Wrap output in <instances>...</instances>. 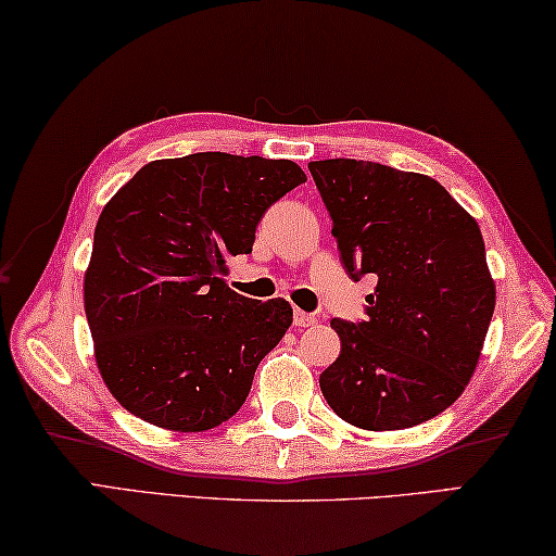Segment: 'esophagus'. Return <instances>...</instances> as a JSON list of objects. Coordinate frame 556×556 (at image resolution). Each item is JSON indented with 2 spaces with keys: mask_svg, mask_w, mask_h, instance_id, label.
Instances as JSON below:
<instances>
[{
  "mask_svg": "<svg viewBox=\"0 0 556 556\" xmlns=\"http://www.w3.org/2000/svg\"><path fill=\"white\" fill-rule=\"evenodd\" d=\"M293 323L295 327H307V325H315L317 317L311 315V313H303V311H295L293 313Z\"/></svg>",
  "mask_w": 556,
  "mask_h": 556,
  "instance_id": "obj_1",
  "label": "esophagus"
}]
</instances>
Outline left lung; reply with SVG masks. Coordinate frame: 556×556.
<instances>
[{
	"label": "left lung",
	"instance_id": "obj_1",
	"mask_svg": "<svg viewBox=\"0 0 556 556\" xmlns=\"http://www.w3.org/2000/svg\"><path fill=\"white\" fill-rule=\"evenodd\" d=\"M307 169L348 276L377 278L364 320L330 323L342 350L320 375L323 396L357 429L429 421L468 387L493 320L483 233L426 175L348 157Z\"/></svg>",
	"mask_w": 556,
	"mask_h": 556
}]
</instances>
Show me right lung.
Listing matches in <instances>:
<instances>
[{"mask_svg": "<svg viewBox=\"0 0 556 556\" xmlns=\"http://www.w3.org/2000/svg\"><path fill=\"white\" fill-rule=\"evenodd\" d=\"M305 172L290 160L197 152L144 165L105 204L84 300L111 394L142 421L208 431L239 412L293 323L288 300L226 286L256 226Z\"/></svg>", "mask_w": 556, "mask_h": 556, "instance_id": "add662e5", "label": "right lung"}]
</instances>
